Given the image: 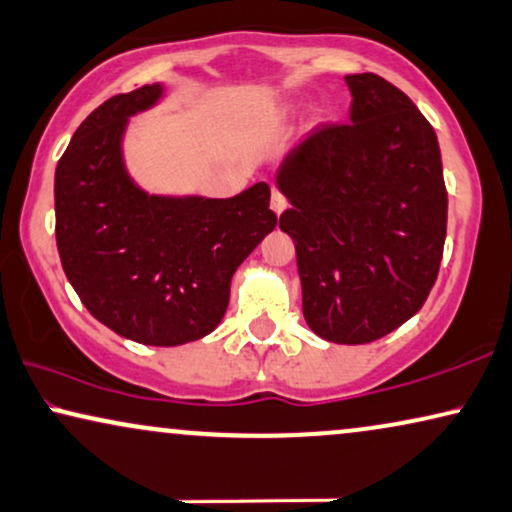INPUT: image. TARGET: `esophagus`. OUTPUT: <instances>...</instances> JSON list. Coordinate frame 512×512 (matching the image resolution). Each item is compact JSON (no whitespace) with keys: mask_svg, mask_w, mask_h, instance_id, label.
Segmentation results:
<instances>
[{"mask_svg":"<svg viewBox=\"0 0 512 512\" xmlns=\"http://www.w3.org/2000/svg\"><path fill=\"white\" fill-rule=\"evenodd\" d=\"M270 207H272V211H275V214H282V211L287 209V197H284L280 190H272Z\"/></svg>","mask_w":512,"mask_h":512,"instance_id":"1","label":"esophagus"}]
</instances>
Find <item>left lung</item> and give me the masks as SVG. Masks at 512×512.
I'll return each instance as SVG.
<instances>
[{"instance_id": "1", "label": "left lung", "mask_w": 512, "mask_h": 512, "mask_svg": "<svg viewBox=\"0 0 512 512\" xmlns=\"http://www.w3.org/2000/svg\"><path fill=\"white\" fill-rule=\"evenodd\" d=\"M348 124H324L284 155L275 183L291 209L303 317L331 343L383 338L433 289L447 237L435 129L374 72L345 75Z\"/></svg>"}]
</instances>
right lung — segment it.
<instances>
[{
    "label": "right lung",
    "mask_w": 512,
    "mask_h": 512,
    "mask_svg": "<svg viewBox=\"0 0 512 512\" xmlns=\"http://www.w3.org/2000/svg\"><path fill=\"white\" fill-rule=\"evenodd\" d=\"M164 84L112 96L79 124L56 167V244L91 315L143 345H183L221 324L230 280L277 216L268 183L240 195H155L124 162L129 119Z\"/></svg>",
    "instance_id": "1"
}]
</instances>
